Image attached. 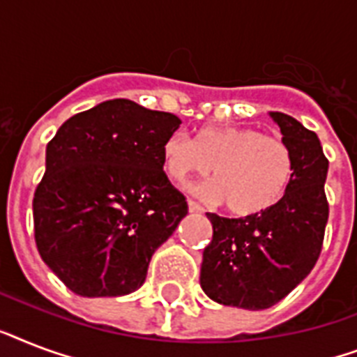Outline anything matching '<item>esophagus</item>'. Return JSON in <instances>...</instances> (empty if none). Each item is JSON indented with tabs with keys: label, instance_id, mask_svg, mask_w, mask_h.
I'll list each match as a JSON object with an SVG mask.
<instances>
[{
	"label": "esophagus",
	"instance_id": "34e87169",
	"mask_svg": "<svg viewBox=\"0 0 357 357\" xmlns=\"http://www.w3.org/2000/svg\"><path fill=\"white\" fill-rule=\"evenodd\" d=\"M189 211L190 213H202V211H204V209H202L200 204H196V202L189 200Z\"/></svg>",
	"mask_w": 357,
	"mask_h": 357
}]
</instances>
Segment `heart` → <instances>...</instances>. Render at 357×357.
Returning <instances> with one entry per match:
<instances>
[{
    "label": "heart",
    "mask_w": 357,
    "mask_h": 357,
    "mask_svg": "<svg viewBox=\"0 0 357 357\" xmlns=\"http://www.w3.org/2000/svg\"><path fill=\"white\" fill-rule=\"evenodd\" d=\"M162 165L174 181L189 183L211 172L198 195L222 204L235 217H255L280 204L294 178L285 140L254 128H204L196 140L176 131L162 144Z\"/></svg>",
    "instance_id": "heart-1"
}]
</instances>
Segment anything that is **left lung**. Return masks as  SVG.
<instances>
[{
	"instance_id": "left-lung-1",
	"label": "left lung",
	"mask_w": 357,
	"mask_h": 357,
	"mask_svg": "<svg viewBox=\"0 0 357 357\" xmlns=\"http://www.w3.org/2000/svg\"><path fill=\"white\" fill-rule=\"evenodd\" d=\"M294 155V178L278 206L243 218L207 213L213 238L204 250L200 285L211 300L266 310L285 298L315 266L328 222V159L317 133L271 113Z\"/></svg>"
}]
</instances>
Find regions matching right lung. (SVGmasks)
I'll return each instance as SVG.
<instances>
[{"instance_id":"obj_1","label":"right lung","mask_w":357,"mask_h":357,"mask_svg":"<svg viewBox=\"0 0 357 357\" xmlns=\"http://www.w3.org/2000/svg\"><path fill=\"white\" fill-rule=\"evenodd\" d=\"M179 123L119 98L74 114L47 142L35 241L72 293L123 296L144 283L153 252L189 211L162 172V144Z\"/></svg>"}]
</instances>
